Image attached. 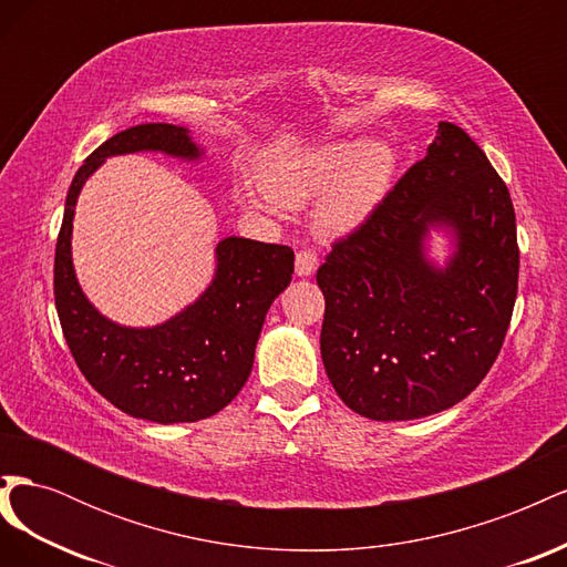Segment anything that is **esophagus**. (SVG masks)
<instances>
[{
	"mask_svg": "<svg viewBox=\"0 0 567 567\" xmlns=\"http://www.w3.org/2000/svg\"><path fill=\"white\" fill-rule=\"evenodd\" d=\"M319 267V257L315 250H300L296 255V274L298 277H312Z\"/></svg>",
	"mask_w": 567,
	"mask_h": 567,
	"instance_id": "obj_1",
	"label": "esophagus"
}]
</instances>
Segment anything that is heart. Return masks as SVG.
<instances>
[{"label": "heart", "instance_id": "heart-1", "mask_svg": "<svg viewBox=\"0 0 567 567\" xmlns=\"http://www.w3.org/2000/svg\"><path fill=\"white\" fill-rule=\"evenodd\" d=\"M398 153L381 140H340L274 163L265 184L272 196L236 184L234 196L248 210H265L274 200L305 203L326 192L317 205V225L326 234H348L369 217L394 179Z\"/></svg>", "mask_w": 567, "mask_h": 567}]
</instances>
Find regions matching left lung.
<instances>
[{
	"label": "left lung",
	"mask_w": 567,
	"mask_h": 567,
	"mask_svg": "<svg viewBox=\"0 0 567 567\" xmlns=\"http://www.w3.org/2000/svg\"><path fill=\"white\" fill-rule=\"evenodd\" d=\"M451 244L440 266L432 234ZM516 213L471 136L440 123L371 217L317 271L321 359L338 398L373 421H414L480 385L518 293Z\"/></svg>",
	"instance_id": "obj_1"
}]
</instances>
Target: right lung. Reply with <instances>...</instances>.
Returning <instances> with one entry per match:
<instances>
[{
  "label": "right lung",
  "instance_id": "add662e5",
  "mask_svg": "<svg viewBox=\"0 0 567 567\" xmlns=\"http://www.w3.org/2000/svg\"><path fill=\"white\" fill-rule=\"evenodd\" d=\"M163 153L200 163L192 130L134 125L101 144L75 173L56 241L54 298L68 348L90 385L113 406L153 423H194L225 409L252 371L265 317L293 274V250L227 236L215 246L208 288L156 326H125L84 296L73 265V219L82 186L113 156Z\"/></svg>",
  "mask_w": 567,
  "mask_h": 567
}]
</instances>
